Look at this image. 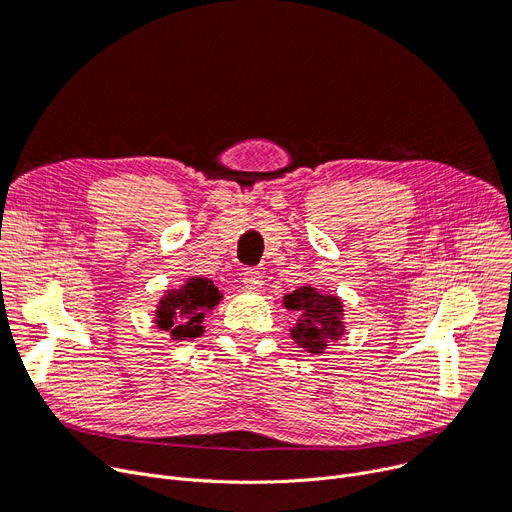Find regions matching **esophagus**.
I'll return each mask as SVG.
<instances>
[{
    "instance_id": "esophagus-1",
    "label": "esophagus",
    "mask_w": 512,
    "mask_h": 512,
    "mask_svg": "<svg viewBox=\"0 0 512 512\" xmlns=\"http://www.w3.org/2000/svg\"><path fill=\"white\" fill-rule=\"evenodd\" d=\"M243 285H246V289H250V291H260L264 285L262 275L258 271H246L243 273Z\"/></svg>"
}]
</instances>
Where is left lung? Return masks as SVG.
Listing matches in <instances>:
<instances>
[{
  "instance_id": "left-lung-1",
  "label": "left lung",
  "mask_w": 512,
  "mask_h": 512,
  "mask_svg": "<svg viewBox=\"0 0 512 512\" xmlns=\"http://www.w3.org/2000/svg\"><path fill=\"white\" fill-rule=\"evenodd\" d=\"M287 310L298 314V323L291 327L294 342L310 354H323L329 342L344 335V306L337 296L321 294L310 285L298 287L283 296Z\"/></svg>"
}]
</instances>
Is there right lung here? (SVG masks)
I'll return each instance as SVG.
<instances>
[{"instance_id":"add662e5","label":"right lung","mask_w":512,"mask_h":512,"mask_svg":"<svg viewBox=\"0 0 512 512\" xmlns=\"http://www.w3.org/2000/svg\"><path fill=\"white\" fill-rule=\"evenodd\" d=\"M223 300L214 281L189 277L179 289H168L156 306V327L173 339H193L204 333V316Z\"/></svg>"}]
</instances>
